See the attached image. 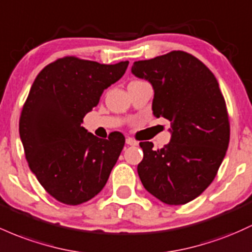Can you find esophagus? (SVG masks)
Returning <instances> with one entry per match:
<instances>
[{
  "label": "esophagus",
  "instance_id": "1",
  "mask_svg": "<svg viewBox=\"0 0 252 252\" xmlns=\"http://www.w3.org/2000/svg\"><path fill=\"white\" fill-rule=\"evenodd\" d=\"M126 145H129V146H136L137 145L136 141H135L134 139H131V137H126Z\"/></svg>",
  "mask_w": 252,
  "mask_h": 252
}]
</instances>
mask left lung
<instances>
[{
	"instance_id": "1",
	"label": "left lung",
	"mask_w": 252,
	"mask_h": 252,
	"mask_svg": "<svg viewBox=\"0 0 252 252\" xmlns=\"http://www.w3.org/2000/svg\"><path fill=\"white\" fill-rule=\"evenodd\" d=\"M131 71L153 86L154 116L172 122L164 148L140 142L141 182L161 202H190L214 181L228 147V112L219 82L204 63L181 50L137 61Z\"/></svg>"
}]
</instances>
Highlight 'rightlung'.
I'll return each mask as SVG.
<instances>
[{"instance_id":"1","label":"right lung","mask_w":252,"mask_h":252,"mask_svg":"<svg viewBox=\"0 0 252 252\" xmlns=\"http://www.w3.org/2000/svg\"><path fill=\"white\" fill-rule=\"evenodd\" d=\"M128 64L65 56L41 69L33 82L19 131L30 168L61 203L76 206L98 195L117 162L124 135L113 131L107 140L99 139L81 124Z\"/></svg>"}]
</instances>
